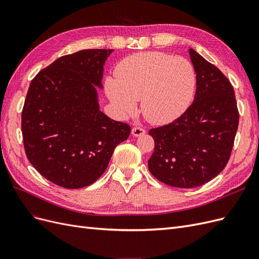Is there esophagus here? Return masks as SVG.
<instances>
[{"label": "esophagus", "instance_id": "esophagus-1", "mask_svg": "<svg viewBox=\"0 0 259 259\" xmlns=\"http://www.w3.org/2000/svg\"><path fill=\"white\" fill-rule=\"evenodd\" d=\"M146 134V131L143 127H134L132 130V135L134 137H139V136H143Z\"/></svg>", "mask_w": 259, "mask_h": 259}]
</instances>
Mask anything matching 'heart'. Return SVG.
Wrapping results in <instances>:
<instances>
[{
  "label": "heart",
  "mask_w": 259,
  "mask_h": 259,
  "mask_svg": "<svg viewBox=\"0 0 259 259\" xmlns=\"http://www.w3.org/2000/svg\"><path fill=\"white\" fill-rule=\"evenodd\" d=\"M197 89V72L191 62L162 52H142L122 59L115 79L105 81L106 94L122 116L137 112L142 100L146 119L156 125L182 116L191 105Z\"/></svg>",
  "instance_id": "b5f03b06"
}]
</instances>
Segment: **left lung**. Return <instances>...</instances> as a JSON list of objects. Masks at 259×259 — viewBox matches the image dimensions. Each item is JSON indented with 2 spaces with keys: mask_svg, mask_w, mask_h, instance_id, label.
I'll use <instances>...</instances> for the list:
<instances>
[{
  "mask_svg": "<svg viewBox=\"0 0 259 259\" xmlns=\"http://www.w3.org/2000/svg\"><path fill=\"white\" fill-rule=\"evenodd\" d=\"M190 59L197 72L194 100L177 120L149 131L154 151L150 173L176 188L206 184L225 168L239 125V111L229 80L194 50Z\"/></svg>",
  "mask_w": 259,
  "mask_h": 259,
  "instance_id": "obj_1",
  "label": "left lung"
}]
</instances>
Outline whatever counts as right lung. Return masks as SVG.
I'll return each mask as SVG.
<instances>
[{"instance_id":"obj_1","label":"right lung","mask_w":259,"mask_h":259,"mask_svg":"<svg viewBox=\"0 0 259 259\" xmlns=\"http://www.w3.org/2000/svg\"><path fill=\"white\" fill-rule=\"evenodd\" d=\"M113 50L66 55L31 81L21 113L23 146L43 177L67 189L90 186L104 174L131 126L100 111L104 65Z\"/></svg>"}]
</instances>
